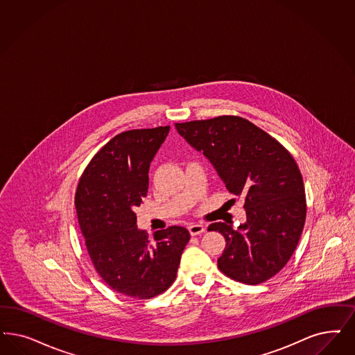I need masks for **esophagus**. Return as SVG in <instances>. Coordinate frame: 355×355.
Returning a JSON list of instances; mask_svg holds the SVG:
<instances>
[{
  "instance_id": "obj_1",
  "label": "esophagus",
  "mask_w": 355,
  "mask_h": 355,
  "mask_svg": "<svg viewBox=\"0 0 355 355\" xmlns=\"http://www.w3.org/2000/svg\"><path fill=\"white\" fill-rule=\"evenodd\" d=\"M206 231V228L202 225V224H191L189 227V232L191 236H198V234H202V233Z\"/></svg>"
}]
</instances>
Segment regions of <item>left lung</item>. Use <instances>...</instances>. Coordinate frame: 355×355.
<instances>
[{"label": "left lung", "instance_id": "obj_1", "mask_svg": "<svg viewBox=\"0 0 355 355\" xmlns=\"http://www.w3.org/2000/svg\"><path fill=\"white\" fill-rule=\"evenodd\" d=\"M175 128L206 156L227 190L245 198L246 221L237 230L221 221L208 227L227 243L219 269L246 284L268 281L293 256L306 223L304 184L293 156L240 116L175 123Z\"/></svg>", "mask_w": 355, "mask_h": 355}]
</instances>
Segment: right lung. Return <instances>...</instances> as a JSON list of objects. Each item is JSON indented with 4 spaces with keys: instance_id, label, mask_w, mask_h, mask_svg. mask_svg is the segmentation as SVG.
Returning a JSON list of instances; mask_svg holds the SVG:
<instances>
[{
    "instance_id": "obj_1",
    "label": "right lung",
    "mask_w": 355,
    "mask_h": 355,
    "mask_svg": "<svg viewBox=\"0 0 355 355\" xmlns=\"http://www.w3.org/2000/svg\"><path fill=\"white\" fill-rule=\"evenodd\" d=\"M171 127L116 135L89 162L74 205L86 249L101 278L116 293L150 299L177 277L190 233L178 225L153 233L137 228L135 208L143 203L149 166Z\"/></svg>"
}]
</instances>
